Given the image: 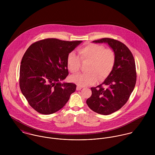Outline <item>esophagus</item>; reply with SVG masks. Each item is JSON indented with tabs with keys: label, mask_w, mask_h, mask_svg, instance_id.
<instances>
[{
	"label": "esophagus",
	"mask_w": 155,
	"mask_h": 155,
	"mask_svg": "<svg viewBox=\"0 0 155 155\" xmlns=\"http://www.w3.org/2000/svg\"><path fill=\"white\" fill-rule=\"evenodd\" d=\"M82 88V87H81V86H79V85H78V86H77V88H76V89H77L78 91H79V90H81Z\"/></svg>",
	"instance_id": "34e87169"
}]
</instances>
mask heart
Here are the masks:
<instances>
[{"instance_id": "b5f03b06", "label": "heart", "mask_w": 155, "mask_h": 155, "mask_svg": "<svg viewBox=\"0 0 155 155\" xmlns=\"http://www.w3.org/2000/svg\"><path fill=\"white\" fill-rule=\"evenodd\" d=\"M79 56L73 52L69 53L67 65L72 73L80 70L81 61L89 62L87 73L72 76L70 79L79 86H88L97 82L104 81L112 71L115 64V53L110 48H104L101 45L89 44L79 49Z\"/></svg>"}]
</instances>
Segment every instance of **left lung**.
Returning <instances> with one entry per match:
<instances>
[{
	"mask_svg": "<svg viewBox=\"0 0 155 155\" xmlns=\"http://www.w3.org/2000/svg\"><path fill=\"white\" fill-rule=\"evenodd\" d=\"M93 42L107 43L115 53V64L110 75L103 84L91 88L92 95L87 100L92 110L108 115L126 104L134 89L137 79L135 60L129 48L119 41L103 38Z\"/></svg>",
	"mask_w": 155,
	"mask_h": 155,
	"instance_id": "obj_1",
	"label": "left lung"
}]
</instances>
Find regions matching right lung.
I'll return each instance as SVG.
<instances>
[{
  "label": "right lung",
  "mask_w": 155,
  "mask_h": 155,
  "mask_svg": "<svg viewBox=\"0 0 155 155\" xmlns=\"http://www.w3.org/2000/svg\"><path fill=\"white\" fill-rule=\"evenodd\" d=\"M82 42L48 38L31 45L22 57L20 87L30 106L41 114L62 109L76 89L73 83L61 81L68 74V55Z\"/></svg>",
  "instance_id": "obj_1"
}]
</instances>
